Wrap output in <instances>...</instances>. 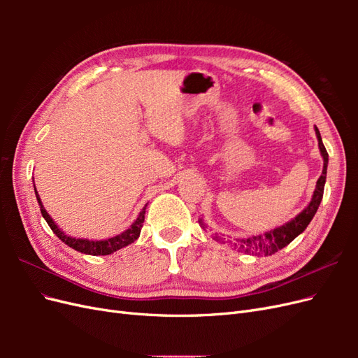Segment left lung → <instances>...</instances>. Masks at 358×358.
Wrapping results in <instances>:
<instances>
[{
	"instance_id": "left-lung-1",
	"label": "left lung",
	"mask_w": 358,
	"mask_h": 358,
	"mask_svg": "<svg viewBox=\"0 0 358 358\" xmlns=\"http://www.w3.org/2000/svg\"><path fill=\"white\" fill-rule=\"evenodd\" d=\"M315 134L318 138V148H320L321 157L324 159V166H322V173H321L320 179L317 180V187H315V191H313V196H312L309 204L296 216V218H292L291 221H288L284 225L276 227V229L266 231L264 234L241 237V239H236L234 242H231L233 248L237 249L239 252L255 255V257L273 255L275 252L279 251V249H282L287 245H289L299 234L305 231L313 216H315V213L320 208V203L322 200L324 185H326V178H327V164H329V154H327L326 148H324V145H322V138H321V134H320L317 127H315ZM199 224L201 229H204V230L208 229V224L204 222L203 218L199 220ZM213 239L216 242L225 243V237H222L220 234H215Z\"/></svg>"
}]
</instances>
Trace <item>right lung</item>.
<instances>
[{"label": "right lung", "instance_id": "obj_1", "mask_svg": "<svg viewBox=\"0 0 358 358\" xmlns=\"http://www.w3.org/2000/svg\"><path fill=\"white\" fill-rule=\"evenodd\" d=\"M34 191H36V197H37V201H38V206H40V212L43 215V218H45L46 222L49 224L52 231L55 233L64 243L69 245L70 248L76 249V251H79L82 254H88V255H109V254H113V252L117 251V249L125 248L128 245H131L133 242H136L138 239L140 230H142L143 222H145V213H146V206L148 204H145V208L142 209V212L138 213L137 220L131 225H129V229H127L121 234L109 237V239H103V241L78 239V237L69 236L59 229V227L55 224V221L50 218V215L46 212L45 206H43V203L40 200L37 189H34Z\"/></svg>", "mask_w": 358, "mask_h": 358}]
</instances>
